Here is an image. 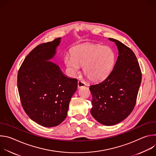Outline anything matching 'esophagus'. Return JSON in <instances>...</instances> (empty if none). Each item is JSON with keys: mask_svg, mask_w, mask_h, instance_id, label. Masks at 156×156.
Listing matches in <instances>:
<instances>
[{"mask_svg": "<svg viewBox=\"0 0 156 156\" xmlns=\"http://www.w3.org/2000/svg\"><path fill=\"white\" fill-rule=\"evenodd\" d=\"M86 86V83L82 81H78V88H80V87H84Z\"/></svg>", "mask_w": 156, "mask_h": 156, "instance_id": "1", "label": "esophagus"}]
</instances>
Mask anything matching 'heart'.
Segmentation results:
<instances>
[{
	"label": "heart",
	"instance_id": "heart-1",
	"mask_svg": "<svg viewBox=\"0 0 156 156\" xmlns=\"http://www.w3.org/2000/svg\"><path fill=\"white\" fill-rule=\"evenodd\" d=\"M72 56L66 55L64 62L69 72L75 76L83 66L84 75L91 81H99L112 72L115 60L113 50L101 44H86L75 48Z\"/></svg>",
	"mask_w": 156,
	"mask_h": 156
}]
</instances>
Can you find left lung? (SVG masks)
<instances>
[{"label":"left lung","mask_w":156,"mask_h":156,"mask_svg":"<svg viewBox=\"0 0 156 156\" xmlns=\"http://www.w3.org/2000/svg\"><path fill=\"white\" fill-rule=\"evenodd\" d=\"M115 43L119 56L114 69L102 81L90 86L92 116L100 123L112 126L125 120L133 111L141 83V72L135 54L124 44Z\"/></svg>","instance_id":"8db88e82"}]
</instances>
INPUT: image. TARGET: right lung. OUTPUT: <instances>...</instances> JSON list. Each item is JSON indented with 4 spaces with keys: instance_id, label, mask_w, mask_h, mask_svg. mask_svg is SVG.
Masks as SVG:
<instances>
[{
    "instance_id": "1",
    "label": "right lung",
    "mask_w": 156,
    "mask_h": 156,
    "mask_svg": "<svg viewBox=\"0 0 156 156\" xmlns=\"http://www.w3.org/2000/svg\"><path fill=\"white\" fill-rule=\"evenodd\" d=\"M60 37L39 44L22 63L17 86L21 103L28 117L37 124L54 127L67 115L70 99L78 81L65 76L54 58Z\"/></svg>"
}]
</instances>
